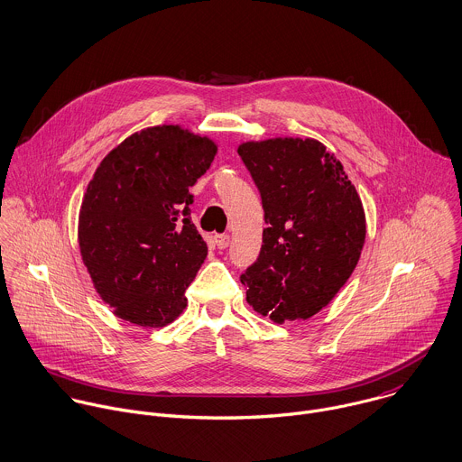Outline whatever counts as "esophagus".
<instances>
[{"mask_svg":"<svg viewBox=\"0 0 462 462\" xmlns=\"http://www.w3.org/2000/svg\"><path fill=\"white\" fill-rule=\"evenodd\" d=\"M215 244L218 249H226L229 245V235H215Z\"/></svg>","mask_w":462,"mask_h":462,"instance_id":"1","label":"esophagus"}]
</instances>
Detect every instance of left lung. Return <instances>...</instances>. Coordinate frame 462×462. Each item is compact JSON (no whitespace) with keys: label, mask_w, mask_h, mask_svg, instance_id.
I'll return each mask as SVG.
<instances>
[{"label":"left lung","mask_w":462,"mask_h":462,"mask_svg":"<svg viewBox=\"0 0 462 462\" xmlns=\"http://www.w3.org/2000/svg\"><path fill=\"white\" fill-rule=\"evenodd\" d=\"M238 155L258 186L267 224L256 262L240 276L247 303L274 323L307 319L357 265L366 235L361 199L316 139L247 141Z\"/></svg>","instance_id":"1"}]
</instances>
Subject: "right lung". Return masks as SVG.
<instances>
[{"instance_id":"add662e5","label":"right lung","mask_w":462,"mask_h":462,"mask_svg":"<svg viewBox=\"0 0 462 462\" xmlns=\"http://www.w3.org/2000/svg\"><path fill=\"white\" fill-rule=\"evenodd\" d=\"M218 146L179 125L144 128L99 164L79 209L83 262L101 300L125 321L166 327L208 256L189 188Z\"/></svg>"}]
</instances>
